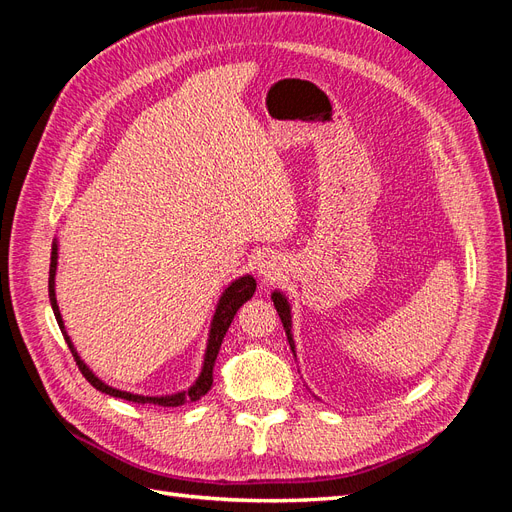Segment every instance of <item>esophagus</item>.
Here are the masks:
<instances>
[{
  "instance_id": "1",
  "label": "esophagus",
  "mask_w": 512,
  "mask_h": 512,
  "mask_svg": "<svg viewBox=\"0 0 512 512\" xmlns=\"http://www.w3.org/2000/svg\"><path fill=\"white\" fill-rule=\"evenodd\" d=\"M254 265H256L258 275L265 277V280H267V277H271V275H275L277 271H280V260H277L273 254L258 256Z\"/></svg>"
}]
</instances>
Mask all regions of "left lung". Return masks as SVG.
Here are the masks:
<instances>
[{"instance_id":"obj_1","label":"left lung","mask_w":512,"mask_h":512,"mask_svg":"<svg viewBox=\"0 0 512 512\" xmlns=\"http://www.w3.org/2000/svg\"><path fill=\"white\" fill-rule=\"evenodd\" d=\"M271 301H273V305H275V309H277V314H280V318H282V324H284V331H286V337H288L290 350L294 352V339H292V316H290V303H288V299H286V294H284V292H280V290H275V292L271 294ZM294 356H297V354H294Z\"/></svg>"}]
</instances>
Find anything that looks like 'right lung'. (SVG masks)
<instances>
[{"instance_id": "right-lung-1", "label": "right lung", "mask_w": 512, "mask_h": 512, "mask_svg": "<svg viewBox=\"0 0 512 512\" xmlns=\"http://www.w3.org/2000/svg\"><path fill=\"white\" fill-rule=\"evenodd\" d=\"M57 239H53V250H51V269H49V299H51V307H53V314L57 318V324L61 333H64L66 344L74 356L76 365H79L81 374L87 378V382L94 386V389L111 395V397H119V399H126V401H134V404H153V406H164V408H177L188 404V401H198L203 395H207V391L211 389L213 384V367H215V359H218V352L222 346V339L230 327L232 318H235L237 309L254 297L256 292V280L252 275H243L239 280H235L232 284H228V288L222 292V297L218 301V307H215V314L211 320V329H209V339H207V350H205V361H203V369H200V374L196 378V382L190 386V389L173 393V395H160V397H145V395H134L128 391H119L113 389V386H108L106 382H102L94 371H91L85 361L76 352L72 339L64 327V318L59 314V305H57V297H55V273H57Z\"/></svg>"}]
</instances>
